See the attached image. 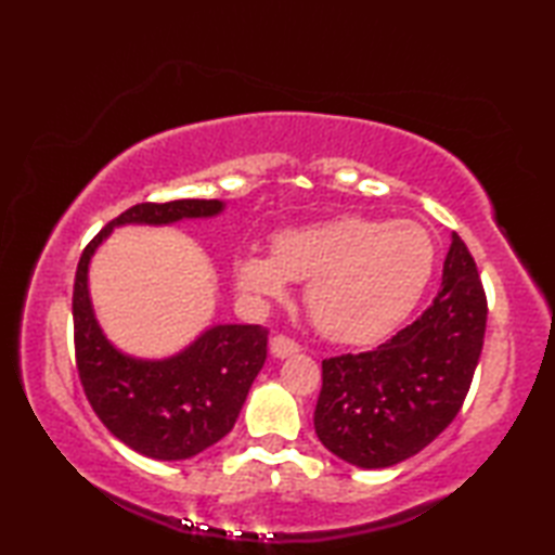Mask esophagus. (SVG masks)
<instances>
[{
	"label": "esophagus",
	"instance_id": "obj_1",
	"mask_svg": "<svg viewBox=\"0 0 555 555\" xmlns=\"http://www.w3.org/2000/svg\"><path fill=\"white\" fill-rule=\"evenodd\" d=\"M269 350L274 358L284 360V358H291V356H296V352H300V346L293 338L279 334L269 340Z\"/></svg>",
	"mask_w": 555,
	"mask_h": 555
}]
</instances>
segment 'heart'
<instances>
[{
	"label": "heart",
	"mask_w": 555,
	"mask_h": 555,
	"mask_svg": "<svg viewBox=\"0 0 555 555\" xmlns=\"http://www.w3.org/2000/svg\"><path fill=\"white\" fill-rule=\"evenodd\" d=\"M434 262V241L417 221L346 215L281 231L271 255H238L233 279L255 305L284 298L288 281H308L305 305L324 336L372 344L412 312Z\"/></svg>",
	"instance_id": "1"
}]
</instances>
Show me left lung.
I'll return each instance as SVG.
<instances>
[{
	"mask_svg": "<svg viewBox=\"0 0 555 555\" xmlns=\"http://www.w3.org/2000/svg\"><path fill=\"white\" fill-rule=\"evenodd\" d=\"M487 332V296L457 233L439 296L379 348L322 362L320 441L350 465L382 469L420 453L463 408Z\"/></svg>",
	"mask_w": 555,
	"mask_h": 555,
	"instance_id": "left-lung-1",
	"label": "left lung"
}]
</instances>
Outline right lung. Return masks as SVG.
Instances as JSON below:
<instances>
[{
    "label": "right lung",
    "mask_w": 555,
    "mask_h": 555,
    "mask_svg": "<svg viewBox=\"0 0 555 555\" xmlns=\"http://www.w3.org/2000/svg\"><path fill=\"white\" fill-rule=\"evenodd\" d=\"M219 199L140 203L109 221L80 255L74 284L76 367L92 410L116 439L155 460H185L215 446L231 429L267 360V328L217 324L164 360H140L114 348L92 312L88 269L114 227H164L215 217Z\"/></svg>",
    "instance_id": "right-lung-1"
}]
</instances>
